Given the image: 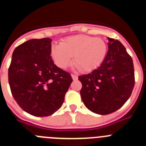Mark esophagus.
<instances>
[{"label": "esophagus", "mask_w": 146, "mask_h": 146, "mask_svg": "<svg viewBox=\"0 0 146 146\" xmlns=\"http://www.w3.org/2000/svg\"><path fill=\"white\" fill-rule=\"evenodd\" d=\"M72 79L74 80H77V78H78V77H77V75H75V74H72Z\"/></svg>", "instance_id": "esophagus-1"}]
</instances>
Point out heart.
Returning a JSON list of instances; mask_svg holds the SVG:
<instances>
[{
	"label": "heart",
	"instance_id": "obj_1",
	"mask_svg": "<svg viewBox=\"0 0 146 146\" xmlns=\"http://www.w3.org/2000/svg\"><path fill=\"white\" fill-rule=\"evenodd\" d=\"M108 52V45L102 38L77 35L62 40L60 44H52L50 55L55 64L66 69L73 60L82 72H90L102 63Z\"/></svg>",
	"mask_w": 146,
	"mask_h": 146
}]
</instances>
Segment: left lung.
<instances>
[{
	"instance_id": "8db88e82",
	"label": "left lung",
	"mask_w": 146,
	"mask_h": 146,
	"mask_svg": "<svg viewBox=\"0 0 146 146\" xmlns=\"http://www.w3.org/2000/svg\"><path fill=\"white\" fill-rule=\"evenodd\" d=\"M106 57L97 69L79 76L80 95L85 106L99 115L114 113L131 96L135 86V70L131 56L118 40L108 38Z\"/></svg>"
}]
</instances>
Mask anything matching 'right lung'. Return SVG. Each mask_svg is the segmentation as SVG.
Listing matches in <instances>:
<instances>
[{"label": "right lung", "mask_w": 146, "mask_h": 146, "mask_svg": "<svg viewBox=\"0 0 146 146\" xmlns=\"http://www.w3.org/2000/svg\"><path fill=\"white\" fill-rule=\"evenodd\" d=\"M52 39H31L12 54L9 83L18 105L29 114L48 116L64 103L72 78L54 64L50 55Z\"/></svg>", "instance_id": "right-lung-1"}]
</instances>
